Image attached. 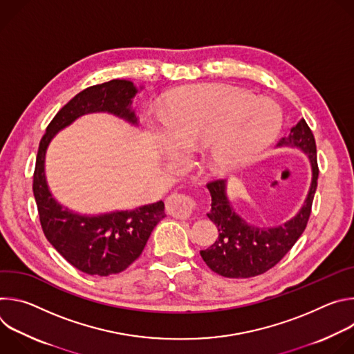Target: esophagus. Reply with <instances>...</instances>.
<instances>
[{
    "label": "esophagus",
    "mask_w": 354,
    "mask_h": 354,
    "mask_svg": "<svg viewBox=\"0 0 354 354\" xmlns=\"http://www.w3.org/2000/svg\"><path fill=\"white\" fill-rule=\"evenodd\" d=\"M167 212L176 218H189L197 209L196 201L183 193H174L167 198Z\"/></svg>",
    "instance_id": "esophagus-1"
}]
</instances>
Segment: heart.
Here are the masks:
<instances>
[{
    "mask_svg": "<svg viewBox=\"0 0 354 354\" xmlns=\"http://www.w3.org/2000/svg\"><path fill=\"white\" fill-rule=\"evenodd\" d=\"M162 122L171 134L169 156L201 151V165L216 176L235 172L254 161L277 137V105L239 88L189 85L167 95Z\"/></svg>",
    "mask_w": 354,
    "mask_h": 354,
    "instance_id": "1",
    "label": "heart"
}]
</instances>
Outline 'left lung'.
I'll use <instances>...</instances> for the list:
<instances>
[{"instance_id":"1","label":"left lung","mask_w":354,"mask_h":354,"mask_svg":"<svg viewBox=\"0 0 354 354\" xmlns=\"http://www.w3.org/2000/svg\"><path fill=\"white\" fill-rule=\"evenodd\" d=\"M277 147H292L304 153L311 164L313 179L304 205L284 224L262 228L243 220L232 207L227 194V182L207 183L212 194V210L207 217L216 224L218 238L207 249L200 250L206 265L220 276L230 279H248L262 274L277 265L297 239L304 232L318 180L317 145L307 122L301 119Z\"/></svg>"}]
</instances>
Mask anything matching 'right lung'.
Segmentation results:
<instances>
[{"label": "right lung", "mask_w": 354, "mask_h": 354, "mask_svg": "<svg viewBox=\"0 0 354 354\" xmlns=\"http://www.w3.org/2000/svg\"><path fill=\"white\" fill-rule=\"evenodd\" d=\"M137 92L138 88L127 80H112L84 89L57 112L39 144L33 194L43 232L68 263L91 276L120 273L141 255L154 227L165 217L164 201L97 216L74 213L60 205L48 189L46 151L60 130L88 113L106 112L136 126L131 104Z\"/></svg>", "instance_id": "add662e5"}]
</instances>
